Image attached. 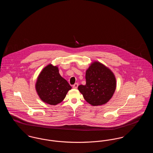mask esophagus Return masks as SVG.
Returning <instances> with one entry per match:
<instances>
[{
	"label": "esophagus",
	"instance_id": "esophagus-1",
	"mask_svg": "<svg viewBox=\"0 0 153 153\" xmlns=\"http://www.w3.org/2000/svg\"><path fill=\"white\" fill-rule=\"evenodd\" d=\"M78 84L77 83H75L74 85H73V88L74 89H77V87H78Z\"/></svg>",
	"mask_w": 153,
	"mask_h": 153
}]
</instances>
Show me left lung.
Here are the masks:
<instances>
[{
    "instance_id": "obj_1",
    "label": "left lung",
    "mask_w": 153,
    "mask_h": 153,
    "mask_svg": "<svg viewBox=\"0 0 153 153\" xmlns=\"http://www.w3.org/2000/svg\"><path fill=\"white\" fill-rule=\"evenodd\" d=\"M86 84L78 89L84 99L93 106L102 105L109 102L117 88V81L112 71L101 62L95 61L85 73Z\"/></svg>"
}]
</instances>
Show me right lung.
Returning a JSON list of instances; mask_svg holds the SVG:
<instances>
[{"mask_svg":"<svg viewBox=\"0 0 153 153\" xmlns=\"http://www.w3.org/2000/svg\"><path fill=\"white\" fill-rule=\"evenodd\" d=\"M36 89L42 102L56 105L62 102L68 92L72 89L68 81L59 73L58 66H46L39 74Z\"/></svg>","mask_w":153,"mask_h":153,"instance_id":"1","label":"right lung"}]
</instances>
